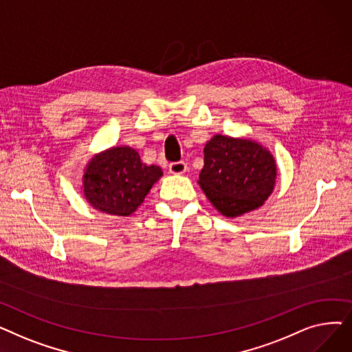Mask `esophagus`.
<instances>
[{"mask_svg": "<svg viewBox=\"0 0 352 352\" xmlns=\"http://www.w3.org/2000/svg\"><path fill=\"white\" fill-rule=\"evenodd\" d=\"M170 173L171 174H184L187 171V164L184 161H177V162H171L170 164Z\"/></svg>", "mask_w": 352, "mask_h": 352, "instance_id": "34e87169", "label": "esophagus"}]
</instances>
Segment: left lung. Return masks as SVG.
Here are the masks:
<instances>
[{
	"label": "left lung",
	"mask_w": 352,
	"mask_h": 352,
	"mask_svg": "<svg viewBox=\"0 0 352 352\" xmlns=\"http://www.w3.org/2000/svg\"><path fill=\"white\" fill-rule=\"evenodd\" d=\"M276 165L271 153L252 140L214 135L204 148L199 187L228 218L261 207L271 195Z\"/></svg>",
	"instance_id": "left-lung-1"
}]
</instances>
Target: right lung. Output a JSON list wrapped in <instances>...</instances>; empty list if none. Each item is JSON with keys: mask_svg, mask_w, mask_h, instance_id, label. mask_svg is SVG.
Wrapping results in <instances>:
<instances>
[{"mask_svg": "<svg viewBox=\"0 0 352 352\" xmlns=\"http://www.w3.org/2000/svg\"><path fill=\"white\" fill-rule=\"evenodd\" d=\"M162 177L157 165H146L129 146H113L92 158L82 177L84 195L96 210L131 215Z\"/></svg>", "mask_w": 352, "mask_h": 352, "instance_id": "right-lung-1", "label": "right lung"}]
</instances>
